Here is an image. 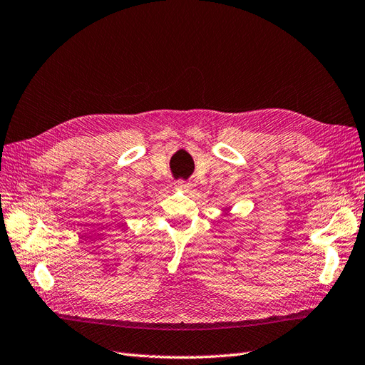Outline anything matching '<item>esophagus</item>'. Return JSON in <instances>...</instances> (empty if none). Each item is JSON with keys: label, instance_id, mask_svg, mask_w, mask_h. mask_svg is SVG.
<instances>
[{"label": "esophagus", "instance_id": "obj_1", "mask_svg": "<svg viewBox=\"0 0 365 365\" xmlns=\"http://www.w3.org/2000/svg\"><path fill=\"white\" fill-rule=\"evenodd\" d=\"M175 187L178 190H182V192H189L190 189H192V182H189V181H176L175 182Z\"/></svg>", "mask_w": 365, "mask_h": 365}]
</instances>
